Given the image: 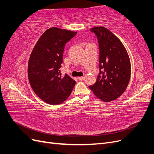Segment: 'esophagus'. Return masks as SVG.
Returning a JSON list of instances; mask_svg holds the SVG:
<instances>
[{
    "label": "esophagus",
    "instance_id": "obj_1",
    "mask_svg": "<svg viewBox=\"0 0 154 154\" xmlns=\"http://www.w3.org/2000/svg\"><path fill=\"white\" fill-rule=\"evenodd\" d=\"M78 80L80 81H83L85 80V77L84 76H82V77H78Z\"/></svg>",
    "mask_w": 154,
    "mask_h": 154
}]
</instances>
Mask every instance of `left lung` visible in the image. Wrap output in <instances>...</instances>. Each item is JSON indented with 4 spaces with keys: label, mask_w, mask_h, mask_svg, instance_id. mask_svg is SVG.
<instances>
[{
    "label": "left lung",
    "mask_w": 154,
    "mask_h": 154,
    "mask_svg": "<svg viewBox=\"0 0 154 154\" xmlns=\"http://www.w3.org/2000/svg\"><path fill=\"white\" fill-rule=\"evenodd\" d=\"M98 40L100 74L90 85L95 96L103 101L116 100L125 91L131 76L129 56L121 40L106 27L91 29Z\"/></svg>",
    "instance_id": "1"
}]
</instances>
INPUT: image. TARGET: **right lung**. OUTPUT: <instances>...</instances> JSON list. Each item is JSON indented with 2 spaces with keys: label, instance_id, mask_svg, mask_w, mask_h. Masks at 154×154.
Instances as JSON below:
<instances>
[{
  "label": "right lung",
  "instance_id": "1",
  "mask_svg": "<svg viewBox=\"0 0 154 154\" xmlns=\"http://www.w3.org/2000/svg\"><path fill=\"white\" fill-rule=\"evenodd\" d=\"M77 32L56 27L46 30L32 49L28 63V78L35 94L50 105H59L72 92L76 82L60 68L65 45Z\"/></svg>",
  "mask_w": 154,
  "mask_h": 154
}]
</instances>
